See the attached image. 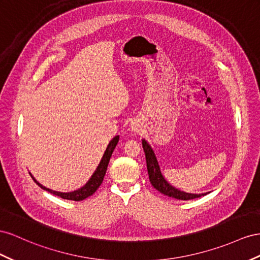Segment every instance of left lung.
I'll return each mask as SVG.
<instances>
[{
  "mask_svg": "<svg viewBox=\"0 0 260 260\" xmlns=\"http://www.w3.org/2000/svg\"><path fill=\"white\" fill-rule=\"evenodd\" d=\"M142 146L145 153L146 167H147V173H149V178L152 186L155 188L156 190H158L160 193H163L165 196H168V197L179 199V200H190L194 198H199L201 196H205L203 193L196 194V193L184 192L171 186L163 177L162 173H160L155 154H154L152 147L145 141V140H142Z\"/></svg>",
  "mask_w": 260,
  "mask_h": 260,
  "instance_id": "8db88e82",
  "label": "left lung"
}]
</instances>
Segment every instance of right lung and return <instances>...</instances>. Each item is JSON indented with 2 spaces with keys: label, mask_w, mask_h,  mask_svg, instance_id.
Instances as JSON below:
<instances>
[{
  "label": "right lung",
  "mask_w": 260,
  "mask_h": 260,
  "mask_svg": "<svg viewBox=\"0 0 260 260\" xmlns=\"http://www.w3.org/2000/svg\"><path fill=\"white\" fill-rule=\"evenodd\" d=\"M118 141H119V136L115 137L113 140H111L110 143L107 146L106 151H105V153H104V156H103V158L101 160L100 165H98L95 173L93 174V176L89 178V180L86 182V185L83 186L82 188H80L79 190H75V191H72V192L54 191V190H51V189L44 187L43 185H40L36 179H35L32 176L31 177H32L34 181L36 182V184L40 188L45 189V190L49 191L50 193H53L55 196H58V197H61L62 199H68V200H73V201L84 200L85 198L89 197V196H92L97 190L98 187L102 185V182H103L104 177H105V174H106V171H107V166H108V163H109V160H110L111 154H113Z\"/></svg>",
  "instance_id": "add662e5"
}]
</instances>
